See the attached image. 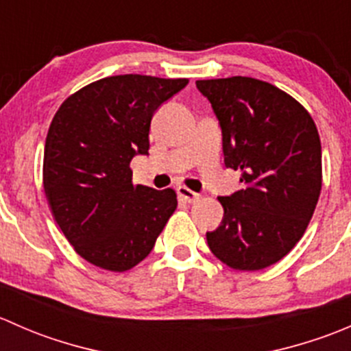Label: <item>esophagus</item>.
<instances>
[{"label":"esophagus","mask_w":351,"mask_h":351,"mask_svg":"<svg viewBox=\"0 0 351 351\" xmlns=\"http://www.w3.org/2000/svg\"><path fill=\"white\" fill-rule=\"evenodd\" d=\"M176 192H178L180 200L189 202V204H192V202H197L198 197H200L198 193L193 192V190L186 189V186H178V189H176Z\"/></svg>","instance_id":"1"}]
</instances>
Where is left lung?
<instances>
[{"mask_svg": "<svg viewBox=\"0 0 351 351\" xmlns=\"http://www.w3.org/2000/svg\"><path fill=\"white\" fill-rule=\"evenodd\" d=\"M222 129L228 168L243 189L219 197L224 217L207 243L241 271L277 263L309 226L323 185L321 141L313 117L280 88L246 76L200 80Z\"/></svg>", "mask_w": 351, "mask_h": 351, "instance_id": "8db88e82", "label": "left lung"}]
</instances>
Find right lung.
Instances as JSON below:
<instances>
[{"mask_svg":"<svg viewBox=\"0 0 351 351\" xmlns=\"http://www.w3.org/2000/svg\"><path fill=\"white\" fill-rule=\"evenodd\" d=\"M189 80L119 74L67 97L49 127L44 192L74 251L127 271L144 260L176 210V192L134 185L130 161L149 151L154 112Z\"/></svg>","mask_w":351,"mask_h":351,"instance_id":"1","label":"right lung"}]
</instances>
